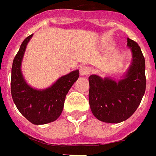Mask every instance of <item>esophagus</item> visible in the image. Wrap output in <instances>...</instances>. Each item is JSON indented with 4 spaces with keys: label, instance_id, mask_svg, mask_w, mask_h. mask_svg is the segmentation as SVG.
<instances>
[{
    "label": "esophagus",
    "instance_id": "obj_1",
    "mask_svg": "<svg viewBox=\"0 0 156 156\" xmlns=\"http://www.w3.org/2000/svg\"><path fill=\"white\" fill-rule=\"evenodd\" d=\"M91 72V69L89 66H81L80 67V74L82 76H87Z\"/></svg>",
    "mask_w": 156,
    "mask_h": 156
}]
</instances>
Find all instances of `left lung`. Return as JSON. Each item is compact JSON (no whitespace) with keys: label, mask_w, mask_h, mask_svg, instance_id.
<instances>
[{"label":"left lung","mask_w":156,"mask_h":156,"mask_svg":"<svg viewBox=\"0 0 156 156\" xmlns=\"http://www.w3.org/2000/svg\"><path fill=\"white\" fill-rule=\"evenodd\" d=\"M132 62L126 75L119 81L98 75L89 77V104L96 118L118 123L130 117L142 101L146 90L145 58L136 41L127 39Z\"/></svg>","instance_id":"left-lung-1"}]
</instances>
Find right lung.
Here are the masks:
<instances>
[{
  "label": "right lung",
  "mask_w": 156,
  "mask_h": 156,
  "mask_svg": "<svg viewBox=\"0 0 156 156\" xmlns=\"http://www.w3.org/2000/svg\"><path fill=\"white\" fill-rule=\"evenodd\" d=\"M33 34L27 37L15 55L11 73V94L19 111L36 125L57 120L61 115L66 96L79 77L76 70L59 78L51 87L37 90L28 85L21 73V62L26 47Z\"/></svg>",
  "instance_id": "1"
}]
</instances>
